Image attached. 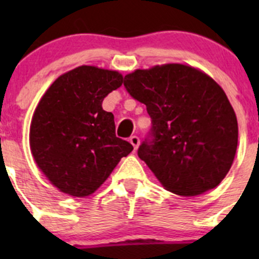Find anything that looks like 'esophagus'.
<instances>
[{"label": "esophagus", "mask_w": 259, "mask_h": 259, "mask_svg": "<svg viewBox=\"0 0 259 259\" xmlns=\"http://www.w3.org/2000/svg\"><path fill=\"white\" fill-rule=\"evenodd\" d=\"M129 142L132 143V145L134 146V149H138V146L140 144V139L139 137H137V135H133V137H130Z\"/></svg>", "instance_id": "esophagus-1"}]
</instances>
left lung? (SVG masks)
<instances>
[{
  "label": "left lung",
  "mask_w": 259,
  "mask_h": 259,
  "mask_svg": "<svg viewBox=\"0 0 259 259\" xmlns=\"http://www.w3.org/2000/svg\"><path fill=\"white\" fill-rule=\"evenodd\" d=\"M124 86L151 119L138 155L164 188L187 197L215 188L238 144L237 117L223 89L180 64L137 70L124 77Z\"/></svg>",
  "instance_id": "1"
}]
</instances>
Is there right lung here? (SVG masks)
<instances>
[{"mask_svg":"<svg viewBox=\"0 0 259 259\" xmlns=\"http://www.w3.org/2000/svg\"><path fill=\"white\" fill-rule=\"evenodd\" d=\"M121 83L119 72L79 66L55 80L38 103L31 122V151L61 192L90 195L133 150L115 134L114 115L101 106Z\"/></svg>","mask_w":259,"mask_h":259,"instance_id":"obj_1","label":"right lung"}]
</instances>
